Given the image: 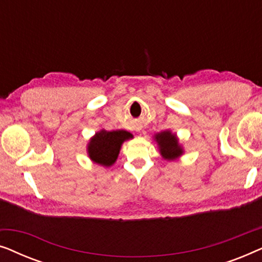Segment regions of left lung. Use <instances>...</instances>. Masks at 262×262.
Here are the masks:
<instances>
[{"label": "left lung", "mask_w": 262, "mask_h": 262, "mask_svg": "<svg viewBox=\"0 0 262 262\" xmlns=\"http://www.w3.org/2000/svg\"><path fill=\"white\" fill-rule=\"evenodd\" d=\"M154 141L157 143L161 156L166 161H175L184 155V146L179 142L177 134H173L170 130H164L155 134Z\"/></svg>", "instance_id": "1"}]
</instances>
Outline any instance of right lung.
I'll use <instances>...</instances> for the list:
<instances>
[{
    "instance_id": "1",
    "label": "right lung",
    "mask_w": 262,
    "mask_h": 262,
    "mask_svg": "<svg viewBox=\"0 0 262 262\" xmlns=\"http://www.w3.org/2000/svg\"><path fill=\"white\" fill-rule=\"evenodd\" d=\"M132 138V134L125 130L106 131L102 128L89 139L87 144L88 157L94 163L108 168L116 163L123 143Z\"/></svg>"
}]
</instances>
